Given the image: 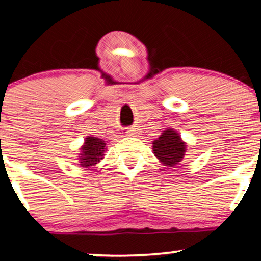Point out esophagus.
<instances>
[{
	"label": "esophagus",
	"instance_id": "obj_1",
	"mask_svg": "<svg viewBox=\"0 0 261 261\" xmlns=\"http://www.w3.org/2000/svg\"><path fill=\"white\" fill-rule=\"evenodd\" d=\"M126 135L127 136H136L137 130L136 128H128V130L126 131Z\"/></svg>",
	"mask_w": 261,
	"mask_h": 261
}]
</instances>
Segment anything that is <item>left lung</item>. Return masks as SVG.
Returning <instances> with one entry per match:
<instances>
[{
    "instance_id": "left-lung-1",
    "label": "left lung",
    "mask_w": 261,
    "mask_h": 261,
    "mask_svg": "<svg viewBox=\"0 0 261 261\" xmlns=\"http://www.w3.org/2000/svg\"><path fill=\"white\" fill-rule=\"evenodd\" d=\"M152 151L161 164L168 168H174L184 160L187 143L174 128H166L160 137L152 142Z\"/></svg>"
}]
</instances>
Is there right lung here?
Masks as SVG:
<instances>
[{"label":"right lung","mask_w":261,"mask_h":261,"mask_svg":"<svg viewBox=\"0 0 261 261\" xmlns=\"http://www.w3.org/2000/svg\"><path fill=\"white\" fill-rule=\"evenodd\" d=\"M80 149V166L89 170V168L94 167L104 158L107 151V143L106 141L98 139V137L87 136Z\"/></svg>","instance_id":"right-lung-1"}]
</instances>
